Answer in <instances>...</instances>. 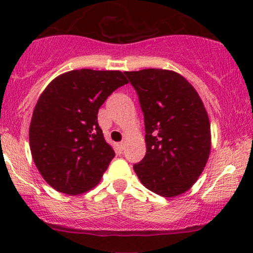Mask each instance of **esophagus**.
Returning a JSON list of instances; mask_svg holds the SVG:
<instances>
[{"instance_id": "obj_1", "label": "esophagus", "mask_w": 253, "mask_h": 253, "mask_svg": "<svg viewBox=\"0 0 253 253\" xmlns=\"http://www.w3.org/2000/svg\"><path fill=\"white\" fill-rule=\"evenodd\" d=\"M119 149L120 150H124L125 149V146H126V143H125V141H121V143H119Z\"/></svg>"}]
</instances>
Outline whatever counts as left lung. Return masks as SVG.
<instances>
[{"mask_svg":"<svg viewBox=\"0 0 253 253\" xmlns=\"http://www.w3.org/2000/svg\"><path fill=\"white\" fill-rule=\"evenodd\" d=\"M139 96L146 155L133 165L147 189L173 197L193 187L211 153V124L194 86L171 70L125 72Z\"/></svg>","mask_w":253,"mask_h":253,"instance_id":"8db88e82","label":"left lung"}]
</instances>
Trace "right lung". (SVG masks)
Segmentation results:
<instances>
[{
    "label": "right lung",
    "mask_w": 253,
    "mask_h": 253,
    "mask_svg": "<svg viewBox=\"0 0 253 253\" xmlns=\"http://www.w3.org/2000/svg\"><path fill=\"white\" fill-rule=\"evenodd\" d=\"M127 83L121 71L81 69L59 75L40 95L30 125V147L53 189L78 195L101 181L115 152L104 140L97 113Z\"/></svg>",
    "instance_id": "obj_1"
}]
</instances>
